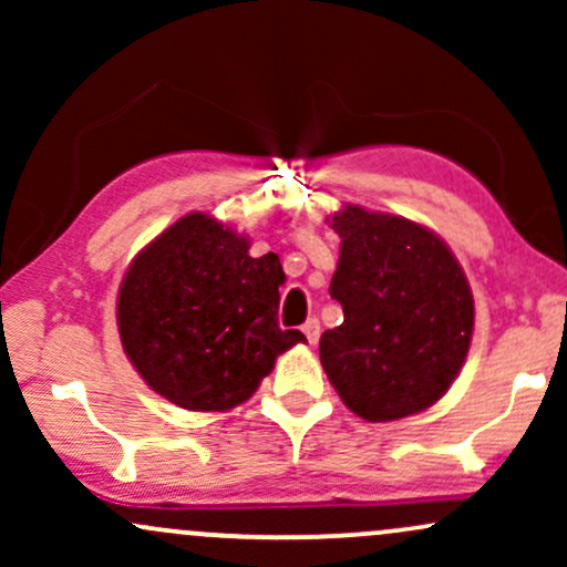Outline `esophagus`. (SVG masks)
<instances>
[{
	"label": "esophagus",
	"mask_w": 567,
	"mask_h": 567,
	"mask_svg": "<svg viewBox=\"0 0 567 567\" xmlns=\"http://www.w3.org/2000/svg\"><path fill=\"white\" fill-rule=\"evenodd\" d=\"M303 336L309 338V343L315 347V343L320 341V320H315V317H311V320H306L303 322Z\"/></svg>",
	"instance_id": "esophagus-1"
}]
</instances>
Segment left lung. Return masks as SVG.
<instances>
[{
  "mask_svg": "<svg viewBox=\"0 0 567 567\" xmlns=\"http://www.w3.org/2000/svg\"><path fill=\"white\" fill-rule=\"evenodd\" d=\"M341 258L330 296L343 322L320 360L343 405L365 421L421 413L451 389L474 330L464 271L434 231L347 205L333 216Z\"/></svg>",
  "mask_w": 567,
  "mask_h": 567,
  "instance_id": "1",
  "label": "left lung"
}]
</instances>
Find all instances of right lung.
I'll return each mask as SVG.
<instances>
[{"label":"right lung","mask_w":567,"mask_h":567,"mask_svg":"<svg viewBox=\"0 0 567 567\" xmlns=\"http://www.w3.org/2000/svg\"><path fill=\"white\" fill-rule=\"evenodd\" d=\"M205 213L175 220L130 264L116 301L125 354L186 410H229L258 389L301 330L277 322L282 264Z\"/></svg>","instance_id":"right-lung-1"}]
</instances>
